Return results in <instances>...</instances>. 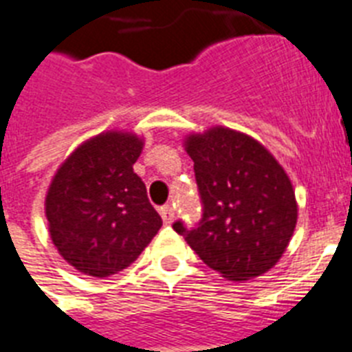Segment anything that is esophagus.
Instances as JSON below:
<instances>
[{
    "label": "esophagus",
    "mask_w": 352,
    "mask_h": 352,
    "mask_svg": "<svg viewBox=\"0 0 352 352\" xmlns=\"http://www.w3.org/2000/svg\"><path fill=\"white\" fill-rule=\"evenodd\" d=\"M159 213H161L162 222H164V224H171L173 219H175V211H173V208H171L170 204L162 206L161 210H159Z\"/></svg>",
    "instance_id": "34e87169"
}]
</instances>
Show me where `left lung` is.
Wrapping results in <instances>:
<instances>
[{
	"label": "left lung",
	"instance_id": "8db88e82",
	"mask_svg": "<svg viewBox=\"0 0 352 352\" xmlns=\"http://www.w3.org/2000/svg\"><path fill=\"white\" fill-rule=\"evenodd\" d=\"M186 151L202 215L193 228L177 221L173 230L226 278L242 282L270 271L296 226L289 177L262 144L230 128L191 135Z\"/></svg>",
	"mask_w": 352,
	"mask_h": 352
}]
</instances>
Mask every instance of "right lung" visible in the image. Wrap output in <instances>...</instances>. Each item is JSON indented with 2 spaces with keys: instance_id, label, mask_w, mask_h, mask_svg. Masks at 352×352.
Returning a JSON list of instances; mask_svg holds the SVG:
<instances>
[{
  "instance_id": "1",
  "label": "right lung",
  "mask_w": 352,
  "mask_h": 352,
  "mask_svg": "<svg viewBox=\"0 0 352 352\" xmlns=\"http://www.w3.org/2000/svg\"><path fill=\"white\" fill-rule=\"evenodd\" d=\"M141 150L131 133H101L77 148L50 184L45 206L52 242L85 275H116L161 230L146 186L133 173Z\"/></svg>"
}]
</instances>
